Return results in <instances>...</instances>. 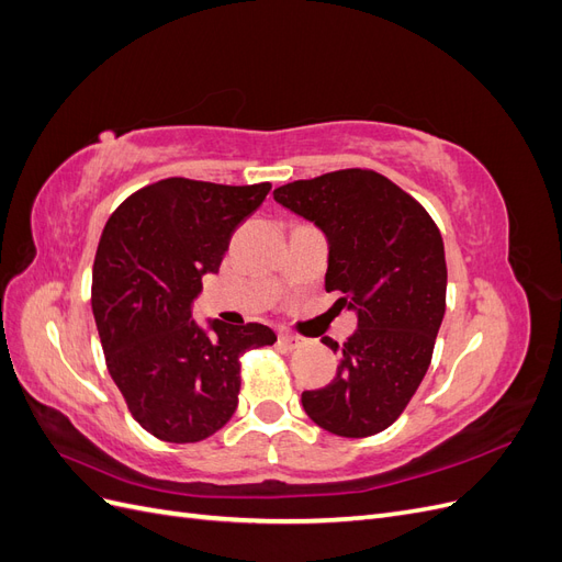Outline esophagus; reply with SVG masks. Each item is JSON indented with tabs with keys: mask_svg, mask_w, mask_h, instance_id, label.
<instances>
[{
	"mask_svg": "<svg viewBox=\"0 0 562 562\" xmlns=\"http://www.w3.org/2000/svg\"><path fill=\"white\" fill-rule=\"evenodd\" d=\"M279 342L285 347V349H297L304 339L300 335H293V333H281L279 335Z\"/></svg>",
	"mask_w": 562,
	"mask_h": 562,
	"instance_id": "1",
	"label": "esophagus"
}]
</instances>
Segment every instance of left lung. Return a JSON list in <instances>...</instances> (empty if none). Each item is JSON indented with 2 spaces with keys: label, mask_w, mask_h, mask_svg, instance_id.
I'll return each instance as SVG.
<instances>
[{
  "label": "left lung",
  "mask_w": 562,
  "mask_h": 562,
  "mask_svg": "<svg viewBox=\"0 0 562 562\" xmlns=\"http://www.w3.org/2000/svg\"><path fill=\"white\" fill-rule=\"evenodd\" d=\"M274 199L328 239L326 291L359 316L339 347L335 380L302 391L304 413L321 429L366 438L394 424L431 363L446 314V248L431 215L389 178L345 168L295 180Z\"/></svg>",
  "instance_id": "obj_1"
}]
</instances>
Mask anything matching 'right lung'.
<instances>
[{"instance_id":"1","label":"right lung","mask_w":562,"mask_h":562,"mask_svg":"<svg viewBox=\"0 0 562 562\" xmlns=\"http://www.w3.org/2000/svg\"><path fill=\"white\" fill-rule=\"evenodd\" d=\"M271 184L166 178L131 194L100 236L91 307L105 363L133 419L166 443H199L232 419L241 353L277 342L262 323L192 318L234 229Z\"/></svg>"}]
</instances>
